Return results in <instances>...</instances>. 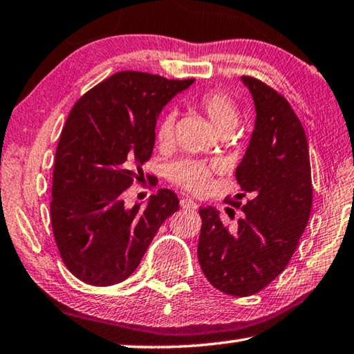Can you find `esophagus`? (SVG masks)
I'll return each instance as SVG.
<instances>
[{
  "label": "esophagus",
  "mask_w": 354,
  "mask_h": 354,
  "mask_svg": "<svg viewBox=\"0 0 354 354\" xmlns=\"http://www.w3.org/2000/svg\"><path fill=\"white\" fill-rule=\"evenodd\" d=\"M180 206H182L183 209H189V211H194L198 208V205L192 198H182L180 200Z\"/></svg>",
  "instance_id": "1"
}]
</instances>
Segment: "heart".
Listing matches in <instances>:
<instances>
[{
  "mask_svg": "<svg viewBox=\"0 0 354 354\" xmlns=\"http://www.w3.org/2000/svg\"><path fill=\"white\" fill-rule=\"evenodd\" d=\"M194 104L208 117L217 134H225V132L230 134L234 131L240 111L237 103L226 92L217 89L205 91L194 98ZM176 117V112L168 111L158 118L156 126V138L158 143L171 142L172 136H174ZM214 169L216 166L211 163L200 162V160L194 158H182L169 163L166 172H168L171 182L191 192H196V194H202L211 186Z\"/></svg>",
  "mask_w": 354,
  "mask_h": 354,
  "instance_id": "b5f03b06",
  "label": "heart"
}]
</instances>
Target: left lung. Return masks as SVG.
Here are the masks:
<instances>
[{
	"instance_id": "1",
	"label": "left lung",
	"mask_w": 354,
	"mask_h": 354,
	"mask_svg": "<svg viewBox=\"0 0 354 354\" xmlns=\"http://www.w3.org/2000/svg\"><path fill=\"white\" fill-rule=\"evenodd\" d=\"M240 80L251 92L256 122L236 180L252 198L234 230L222 223L214 206L200 208L197 256L214 288L245 297L288 265L308 223L313 186L308 142L290 103L256 78Z\"/></svg>"
}]
</instances>
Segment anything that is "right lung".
I'll return each mask as SVG.
<instances>
[{
    "label": "right lung",
    "instance_id": "obj_1",
    "mask_svg": "<svg viewBox=\"0 0 354 354\" xmlns=\"http://www.w3.org/2000/svg\"><path fill=\"white\" fill-rule=\"evenodd\" d=\"M192 83L123 71L73 104L57 146L50 218L59 256L84 283L128 279L180 208L171 189H158L145 209L124 208L122 194L143 176L160 112Z\"/></svg>",
    "mask_w": 354,
    "mask_h": 354
}]
</instances>
